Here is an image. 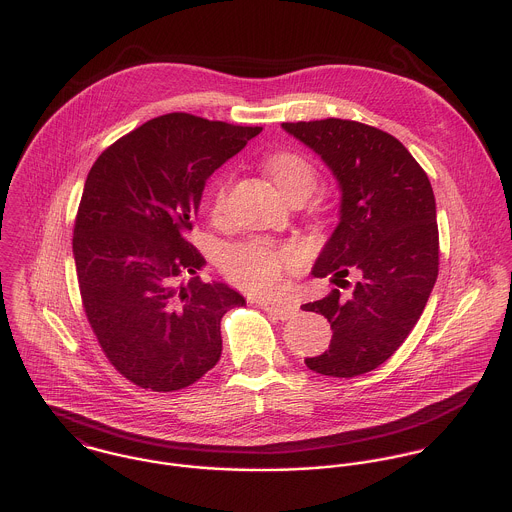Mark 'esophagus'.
I'll return each mask as SVG.
<instances>
[{
  "instance_id": "34e87169",
  "label": "esophagus",
  "mask_w": 512,
  "mask_h": 512,
  "mask_svg": "<svg viewBox=\"0 0 512 512\" xmlns=\"http://www.w3.org/2000/svg\"><path fill=\"white\" fill-rule=\"evenodd\" d=\"M268 314L276 316L278 320H290L298 314V308L292 304H268V302H258Z\"/></svg>"
}]
</instances>
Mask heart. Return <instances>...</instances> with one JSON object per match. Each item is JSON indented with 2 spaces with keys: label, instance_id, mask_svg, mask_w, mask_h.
<instances>
[{
  "label": "heart",
  "instance_id": "1",
  "mask_svg": "<svg viewBox=\"0 0 512 512\" xmlns=\"http://www.w3.org/2000/svg\"><path fill=\"white\" fill-rule=\"evenodd\" d=\"M266 169L278 190L288 198L292 194L308 196L316 186L314 165L298 151H278L266 159ZM230 174L216 178L210 192V210L220 214L230 188ZM300 264V254L292 246H272L254 240L228 248L224 268L228 276L252 294H272L280 288L284 276Z\"/></svg>",
  "mask_w": 512,
  "mask_h": 512
}]
</instances>
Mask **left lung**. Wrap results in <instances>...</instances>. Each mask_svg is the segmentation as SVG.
<instances>
[{
  "instance_id": "left-lung-1",
  "label": "left lung",
  "mask_w": 512,
  "mask_h": 512,
  "mask_svg": "<svg viewBox=\"0 0 512 512\" xmlns=\"http://www.w3.org/2000/svg\"><path fill=\"white\" fill-rule=\"evenodd\" d=\"M282 129L324 161L340 188V222L312 276L361 274L349 300L334 290L302 306L328 318L334 332L330 349L306 365L355 377L387 361L425 310L439 272L435 194L411 153L375 127L324 119Z\"/></svg>"
}]
</instances>
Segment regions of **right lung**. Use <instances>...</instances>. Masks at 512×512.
<instances>
[{
  "mask_svg": "<svg viewBox=\"0 0 512 512\" xmlns=\"http://www.w3.org/2000/svg\"><path fill=\"white\" fill-rule=\"evenodd\" d=\"M260 131L171 113L87 174L73 232L85 314L109 361L145 389L198 381L220 359L224 314L246 306L228 284L200 282L206 260L186 236L206 180ZM184 273L193 278L178 285Z\"/></svg>",
  "mask_w": 512,
  "mask_h": 512,
  "instance_id": "right-lung-1",
  "label": "right lung"
}]
</instances>
